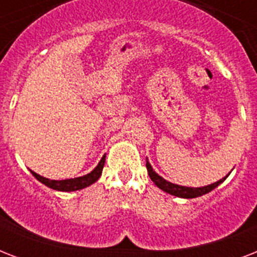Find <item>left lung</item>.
<instances>
[{"label":"left lung","instance_id":"left-lung-1","mask_svg":"<svg viewBox=\"0 0 257 257\" xmlns=\"http://www.w3.org/2000/svg\"><path fill=\"white\" fill-rule=\"evenodd\" d=\"M147 169H148V175L151 177L153 183L156 184V187H159L161 191L167 192L169 195L177 196V197H183V199H195V197H199V196H203L205 193H209L211 191H213L216 187H219L220 184L223 183L224 180L227 179L229 173H228L225 177L220 179L219 181L216 183H212L209 185H205V187L200 188H192V187H184V185H177V184H173L171 181H167L165 179H163L160 175H157L156 172L153 171L152 165L149 164L148 159H147Z\"/></svg>","mask_w":257,"mask_h":257}]
</instances>
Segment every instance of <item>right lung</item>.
<instances>
[{
	"instance_id": "obj_1",
	"label": "right lung",
	"mask_w": 257,
	"mask_h": 257,
	"mask_svg": "<svg viewBox=\"0 0 257 257\" xmlns=\"http://www.w3.org/2000/svg\"><path fill=\"white\" fill-rule=\"evenodd\" d=\"M105 164V156H102V159L100 160V163L97 164V167L93 169L90 173L85 176H81V177H74V179H66V180H50L46 179V177H42L36 172H32V175L36 177V179L40 181V183L45 184L46 187L52 188L54 191H61V192H73V191H80V189H84V188L92 185L93 183H96L97 180L100 179L101 173H102V168H104Z\"/></svg>"
}]
</instances>
